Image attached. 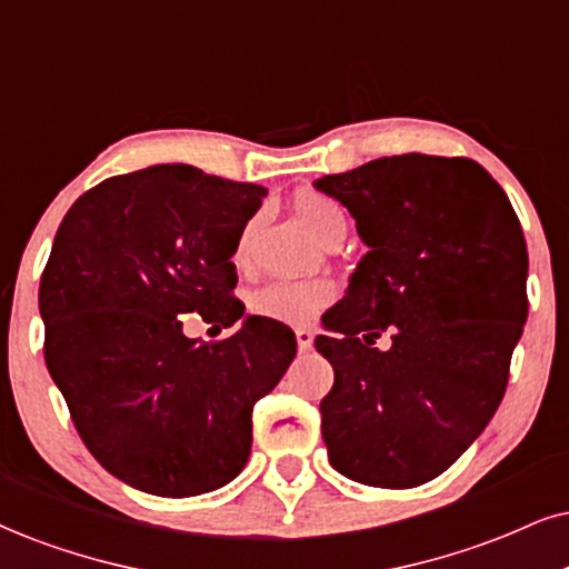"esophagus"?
Listing matches in <instances>:
<instances>
[{
    "label": "esophagus",
    "instance_id": "34e87169",
    "mask_svg": "<svg viewBox=\"0 0 569 569\" xmlns=\"http://www.w3.org/2000/svg\"><path fill=\"white\" fill-rule=\"evenodd\" d=\"M296 340H298L300 353H306V350H311V346H313V332H311V329H306V327H298L296 329Z\"/></svg>",
    "mask_w": 569,
    "mask_h": 569
}]
</instances>
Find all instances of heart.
Listing matches in <instances>:
<instances>
[{
	"label": "heart",
	"instance_id": "obj_1",
	"mask_svg": "<svg viewBox=\"0 0 569 569\" xmlns=\"http://www.w3.org/2000/svg\"><path fill=\"white\" fill-rule=\"evenodd\" d=\"M298 219L313 237H325L329 229L346 223L338 202L325 194L306 192L296 202ZM335 290L327 279H298V282H269L250 292L248 306L256 317H266L273 321H287V325H300L308 321L319 308L332 300Z\"/></svg>",
	"mask_w": 569,
	"mask_h": 569
}]
</instances>
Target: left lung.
<instances>
[{
    "mask_svg": "<svg viewBox=\"0 0 569 569\" xmlns=\"http://www.w3.org/2000/svg\"><path fill=\"white\" fill-rule=\"evenodd\" d=\"M313 187L369 248L313 342L335 369L319 406L329 465L363 486H422L478 440L507 390L528 319L520 219L469 158L409 152Z\"/></svg>",
    "mask_w": 569,
    "mask_h": 569,
    "instance_id": "8db88e82",
    "label": "left lung"
}]
</instances>
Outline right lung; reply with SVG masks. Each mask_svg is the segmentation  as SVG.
I'll return each instance as SVG.
<instances>
[{"label":"right lung","mask_w":569,"mask_h":569,"mask_svg":"<svg viewBox=\"0 0 569 569\" xmlns=\"http://www.w3.org/2000/svg\"><path fill=\"white\" fill-rule=\"evenodd\" d=\"M266 189L184 163L104 179L70 206L41 273L44 361L76 430L126 486L210 493L248 465L252 406L296 359V332L248 317L231 256ZM243 325L189 341L180 319Z\"/></svg>","instance_id":"add662e5"}]
</instances>
